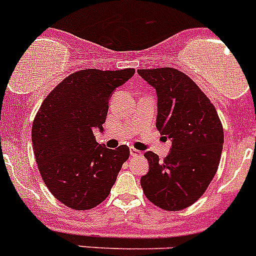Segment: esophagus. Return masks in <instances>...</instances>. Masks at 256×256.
Listing matches in <instances>:
<instances>
[{"label":"esophagus","instance_id":"1","mask_svg":"<svg viewBox=\"0 0 256 256\" xmlns=\"http://www.w3.org/2000/svg\"><path fill=\"white\" fill-rule=\"evenodd\" d=\"M140 154H142V152H140V150L134 148V147H130V156L138 157V156H140Z\"/></svg>","mask_w":256,"mask_h":256}]
</instances>
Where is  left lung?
I'll return each instance as SVG.
<instances>
[{"label": "left lung", "mask_w": 256, "mask_h": 256, "mask_svg": "<svg viewBox=\"0 0 256 256\" xmlns=\"http://www.w3.org/2000/svg\"><path fill=\"white\" fill-rule=\"evenodd\" d=\"M137 72L156 90V126L172 142L164 161L144 154L150 170L140 185L157 207L184 210L203 196L217 172L224 126L210 100L184 72L171 67Z\"/></svg>", "instance_id": "8db88e82"}]
</instances>
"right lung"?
Listing matches in <instances>:
<instances>
[{"label":"right lung","mask_w":256,"mask_h":256,"mask_svg":"<svg viewBox=\"0 0 256 256\" xmlns=\"http://www.w3.org/2000/svg\"><path fill=\"white\" fill-rule=\"evenodd\" d=\"M134 72L77 71L56 86L38 110L32 128L38 168L49 192L72 210H91L104 202L130 157L128 146L106 148L92 130H102L112 91Z\"/></svg>","instance_id":"add662e5"}]
</instances>
